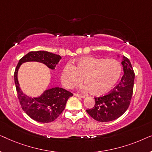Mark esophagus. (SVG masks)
Listing matches in <instances>:
<instances>
[{
  "label": "esophagus",
  "mask_w": 152,
  "mask_h": 152,
  "mask_svg": "<svg viewBox=\"0 0 152 152\" xmlns=\"http://www.w3.org/2000/svg\"><path fill=\"white\" fill-rule=\"evenodd\" d=\"M75 96H77V97H82V98H84L85 97V95H82V94H79V93H75L74 94Z\"/></svg>",
  "instance_id": "obj_1"
}]
</instances>
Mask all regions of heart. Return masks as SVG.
Listing matches in <instances>:
<instances>
[{"label":"heart","mask_w":152,"mask_h":152,"mask_svg":"<svg viewBox=\"0 0 152 152\" xmlns=\"http://www.w3.org/2000/svg\"><path fill=\"white\" fill-rule=\"evenodd\" d=\"M121 73L122 66L118 60L86 57L77 60L75 66L68 64L64 66L61 79L64 86L72 88L84 77L85 89L91 90L94 95H102L113 88Z\"/></svg>","instance_id":"b5f03b06"}]
</instances>
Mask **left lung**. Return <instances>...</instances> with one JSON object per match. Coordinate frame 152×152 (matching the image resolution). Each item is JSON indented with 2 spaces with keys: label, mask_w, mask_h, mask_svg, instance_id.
<instances>
[{
  "label": "left lung",
  "mask_w": 152,
  "mask_h": 152,
  "mask_svg": "<svg viewBox=\"0 0 152 152\" xmlns=\"http://www.w3.org/2000/svg\"><path fill=\"white\" fill-rule=\"evenodd\" d=\"M124 75L117 86L107 94L95 97V106L86 112L91 117L99 122H109L117 119L129 107L132 99L135 73L128 58L122 61Z\"/></svg>",
  "instance_id": "1"
}]
</instances>
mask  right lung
<instances>
[{"mask_svg":"<svg viewBox=\"0 0 152 152\" xmlns=\"http://www.w3.org/2000/svg\"><path fill=\"white\" fill-rule=\"evenodd\" d=\"M61 57L59 55L46 51H32L19 60L14 71V82L18 98L22 109L29 117L35 121L43 123L53 122L59 117L65 109L66 102L73 95L70 91L59 87L46 90L39 97H30L22 92L17 79L18 70L22 63L26 61H39L51 69L55 66Z\"/></svg>","mask_w":152,"mask_h":152,"instance_id":"right-lung-1","label":"right lung"}]
</instances>
